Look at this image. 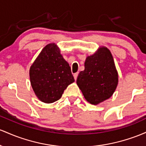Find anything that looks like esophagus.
Listing matches in <instances>:
<instances>
[{
  "instance_id": "1",
  "label": "esophagus",
  "mask_w": 146,
  "mask_h": 146,
  "mask_svg": "<svg viewBox=\"0 0 146 146\" xmlns=\"http://www.w3.org/2000/svg\"><path fill=\"white\" fill-rule=\"evenodd\" d=\"M78 75V72L74 74V79H75V80H76V78H77Z\"/></svg>"
}]
</instances>
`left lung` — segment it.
<instances>
[{"instance_id":"1","label":"left lung","mask_w":146,"mask_h":146,"mask_svg":"<svg viewBox=\"0 0 146 146\" xmlns=\"http://www.w3.org/2000/svg\"><path fill=\"white\" fill-rule=\"evenodd\" d=\"M76 83L91 104L97 105L112 96L118 84V73L107 47H101L94 54L87 57L85 70L80 72Z\"/></svg>"}]
</instances>
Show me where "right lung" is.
Masks as SVG:
<instances>
[{"mask_svg": "<svg viewBox=\"0 0 146 146\" xmlns=\"http://www.w3.org/2000/svg\"><path fill=\"white\" fill-rule=\"evenodd\" d=\"M30 82L40 101H58L69 85L74 81L71 68L54 43L44 47L29 70Z\"/></svg>", "mask_w": 146, "mask_h": 146, "instance_id": "obj_1", "label": "right lung"}]
</instances>
